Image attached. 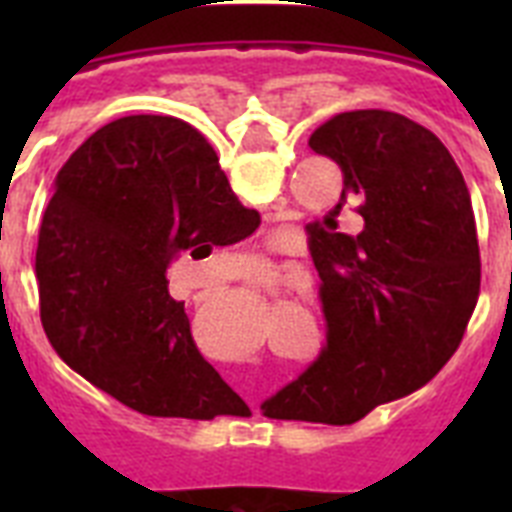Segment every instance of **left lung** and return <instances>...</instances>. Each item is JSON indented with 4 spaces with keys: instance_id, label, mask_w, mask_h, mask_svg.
I'll return each instance as SVG.
<instances>
[{
    "instance_id": "1",
    "label": "left lung",
    "mask_w": 512,
    "mask_h": 512,
    "mask_svg": "<svg viewBox=\"0 0 512 512\" xmlns=\"http://www.w3.org/2000/svg\"><path fill=\"white\" fill-rule=\"evenodd\" d=\"M308 146L342 170L337 207L311 228L327 345L263 414L350 425L422 388L457 350L481 289L476 217L452 154L406 116L337 114ZM345 203L365 217L356 237L336 231Z\"/></svg>"
}]
</instances>
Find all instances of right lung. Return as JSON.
Returning <instances> with one entry per match:
<instances>
[{
	"instance_id": "add662e5",
	"label": "right lung",
	"mask_w": 512,
	"mask_h": 512,
	"mask_svg": "<svg viewBox=\"0 0 512 512\" xmlns=\"http://www.w3.org/2000/svg\"><path fill=\"white\" fill-rule=\"evenodd\" d=\"M215 148L175 116H124L55 177L36 247L39 313L71 369L148 417L212 420L241 401L204 361L167 268L257 231Z\"/></svg>"
}]
</instances>
